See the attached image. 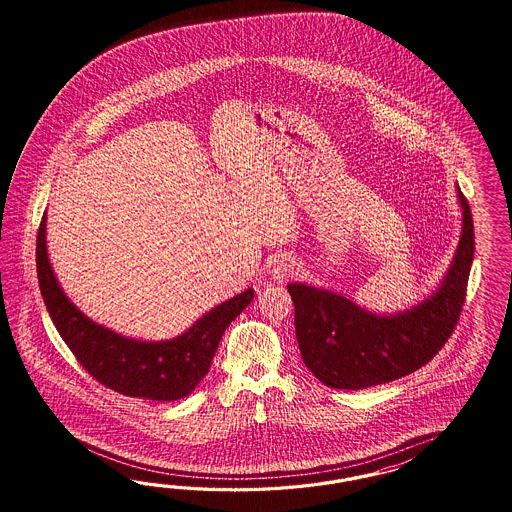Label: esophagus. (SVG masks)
Segmentation results:
<instances>
[{"instance_id": "1", "label": "esophagus", "mask_w": 512, "mask_h": 512, "mask_svg": "<svg viewBox=\"0 0 512 512\" xmlns=\"http://www.w3.org/2000/svg\"><path fill=\"white\" fill-rule=\"evenodd\" d=\"M295 274V264L291 263L289 259H276L274 264H272V276L274 279H279V281H283V279L291 278Z\"/></svg>"}]
</instances>
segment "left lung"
Returning a JSON list of instances; mask_svg holds the SVG:
<instances>
[{
    "mask_svg": "<svg viewBox=\"0 0 512 512\" xmlns=\"http://www.w3.org/2000/svg\"><path fill=\"white\" fill-rule=\"evenodd\" d=\"M462 236L434 295L411 310L375 315L345 296L289 283L302 360L323 385L343 390L383 385L417 372L441 351L458 325L475 251L473 217L464 193Z\"/></svg>",
    "mask_w": 512,
    "mask_h": 512,
    "instance_id": "left-lung-1",
    "label": "left lung"
}]
</instances>
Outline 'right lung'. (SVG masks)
Segmentation results:
<instances>
[{"label": "right lung", "instance_id": "add662e5", "mask_svg": "<svg viewBox=\"0 0 512 512\" xmlns=\"http://www.w3.org/2000/svg\"><path fill=\"white\" fill-rule=\"evenodd\" d=\"M47 217L37 233V278L52 323L77 357L80 366L103 387L124 396L174 402L186 398L210 370L217 345L253 298L248 289L202 315L182 336L169 341H139L124 338L90 321L63 295L48 263Z\"/></svg>", "mask_w": 512, "mask_h": 512}]
</instances>
